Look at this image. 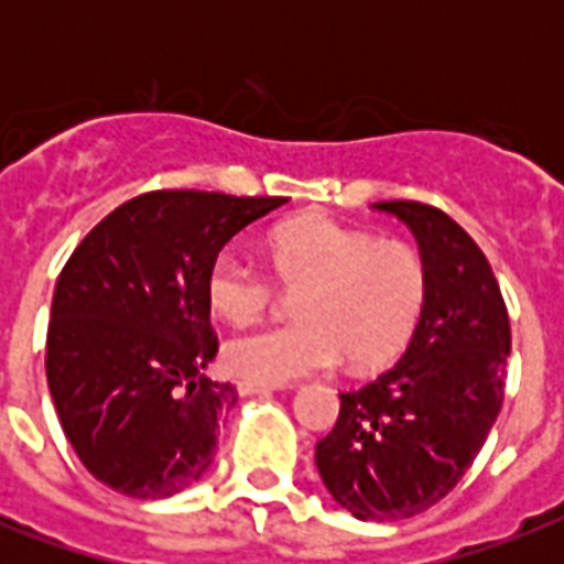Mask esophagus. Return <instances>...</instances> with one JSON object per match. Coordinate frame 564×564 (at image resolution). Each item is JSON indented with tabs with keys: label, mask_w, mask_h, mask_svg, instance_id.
<instances>
[{
	"label": "esophagus",
	"mask_w": 564,
	"mask_h": 564,
	"mask_svg": "<svg viewBox=\"0 0 564 564\" xmlns=\"http://www.w3.org/2000/svg\"><path fill=\"white\" fill-rule=\"evenodd\" d=\"M237 389L242 394H269V392H274V386L257 383V380H237Z\"/></svg>",
	"instance_id": "obj_1"
}]
</instances>
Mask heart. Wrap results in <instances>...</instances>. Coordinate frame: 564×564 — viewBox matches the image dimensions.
<instances>
[{
    "mask_svg": "<svg viewBox=\"0 0 564 564\" xmlns=\"http://www.w3.org/2000/svg\"><path fill=\"white\" fill-rule=\"evenodd\" d=\"M272 274L237 248L207 265V304L230 325H251L274 301V281L301 290L295 325L265 327L225 345L230 375L281 386L348 360L380 369L406 348L430 295L424 251L348 228L327 216L283 221L269 234Z\"/></svg>",
    "mask_w": 564,
    "mask_h": 564,
    "instance_id": "heart-1",
    "label": "heart"
}]
</instances>
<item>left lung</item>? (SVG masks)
Here are the masks:
<instances>
[{
	"label": "left lung",
	"instance_id": "8db88e82",
	"mask_svg": "<svg viewBox=\"0 0 564 564\" xmlns=\"http://www.w3.org/2000/svg\"><path fill=\"white\" fill-rule=\"evenodd\" d=\"M419 239L430 295L410 348L343 392L316 465L336 503L362 521H401L445 498L498 421L512 348L507 301L480 246L445 210L377 202Z\"/></svg>",
	"mask_w": 564,
	"mask_h": 564
}]
</instances>
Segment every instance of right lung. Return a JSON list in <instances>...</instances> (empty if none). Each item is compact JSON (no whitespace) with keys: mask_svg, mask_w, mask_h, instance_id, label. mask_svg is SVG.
Here are the masks:
<instances>
[{"mask_svg":"<svg viewBox=\"0 0 564 564\" xmlns=\"http://www.w3.org/2000/svg\"><path fill=\"white\" fill-rule=\"evenodd\" d=\"M281 204L152 189L119 204L69 254L52 299L46 380L96 480L158 500L210 468L237 389L204 375L219 351L204 278L228 239Z\"/></svg>","mask_w":564,"mask_h":564,"instance_id":"obj_1","label":"right lung"}]
</instances>
